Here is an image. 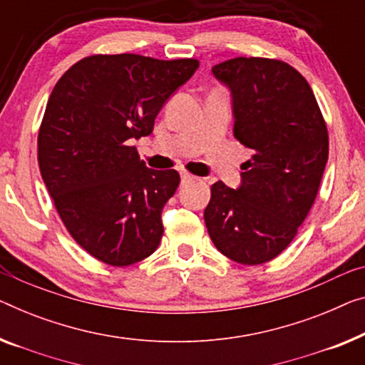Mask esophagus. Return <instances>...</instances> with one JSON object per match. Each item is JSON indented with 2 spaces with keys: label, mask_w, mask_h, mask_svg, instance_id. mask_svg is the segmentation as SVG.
Segmentation results:
<instances>
[{
  "label": "esophagus",
  "mask_w": 365,
  "mask_h": 365,
  "mask_svg": "<svg viewBox=\"0 0 365 365\" xmlns=\"http://www.w3.org/2000/svg\"><path fill=\"white\" fill-rule=\"evenodd\" d=\"M200 178L198 177H195V175H192V173H188V172H185V173H182V182L183 183H190V182H198Z\"/></svg>",
  "instance_id": "esophagus-1"
}]
</instances>
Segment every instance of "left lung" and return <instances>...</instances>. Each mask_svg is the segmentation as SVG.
<instances>
[{"label": "left lung", "mask_w": 365, "mask_h": 365, "mask_svg": "<svg viewBox=\"0 0 365 365\" xmlns=\"http://www.w3.org/2000/svg\"><path fill=\"white\" fill-rule=\"evenodd\" d=\"M213 75L231 88L235 138L254 155L237 190L211 185L205 225L227 259L265 264L290 246L317 200L328 128L312 86L284 61L236 57Z\"/></svg>", "instance_id": "8db88e82"}]
</instances>
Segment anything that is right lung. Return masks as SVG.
<instances>
[{
  "instance_id": "obj_1",
  "label": "right lung",
  "mask_w": 365,
  "mask_h": 365,
  "mask_svg": "<svg viewBox=\"0 0 365 365\" xmlns=\"http://www.w3.org/2000/svg\"><path fill=\"white\" fill-rule=\"evenodd\" d=\"M198 65L95 53L53 86L37 135L41 175L70 236L101 262L126 267L159 247L162 208L180 175L148 168L129 143L152 133L167 98Z\"/></svg>"
}]
</instances>
